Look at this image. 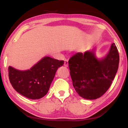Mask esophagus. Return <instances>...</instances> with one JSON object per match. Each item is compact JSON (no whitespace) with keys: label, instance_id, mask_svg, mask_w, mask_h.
Returning a JSON list of instances; mask_svg holds the SVG:
<instances>
[{"label":"esophagus","instance_id":"34e87169","mask_svg":"<svg viewBox=\"0 0 128 128\" xmlns=\"http://www.w3.org/2000/svg\"><path fill=\"white\" fill-rule=\"evenodd\" d=\"M64 66L66 67H67L68 66V60H66L65 61H64Z\"/></svg>","mask_w":128,"mask_h":128}]
</instances>
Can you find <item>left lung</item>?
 <instances>
[{
    "mask_svg": "<svg viewBox=\"0 0 128 128\" xmlns=\"http://www.w3.org/2000/svg\"><path fill=\"white\" fill-rule=\"evenodd\" d=\"M119 64V54L115 43L104 58H97L95 52L76 53L70 58L68 67L76 92L86 99L99 98L111 86Z\"/></svg>",
    "mask_w": 128,
    "mask_h": 128,
    "instance_id": "1",
    "label": "left lung"
}]
</instances>
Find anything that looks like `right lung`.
I'll use <instances>...</instances> for the list:
<instances>
[{"label": "right lung", "mask_w": 128, "mask_h": 128, "mask_svg": "<svg viewBox=\"0 0 128 128\" xmlns=\"http://www.w3.org/2000/svg\"><path fill=\"white\" fill-rule=\"evenodd\" d=\"M64 62L45 56L29 70H19L9 66L10 81L22 96L30 99H39L48 93L57 70Z\"/></svg>", "instance_id": "right-lung-1"}]
</instances>
